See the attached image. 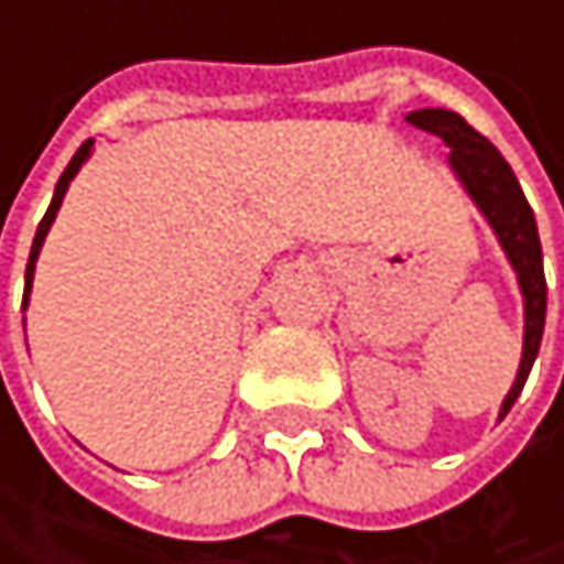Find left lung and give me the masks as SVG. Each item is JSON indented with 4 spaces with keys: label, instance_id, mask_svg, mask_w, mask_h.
I'll use <instances>...</instances> for the list:
<instances>
[{
    "label": "left lung",
    "instance_id": "8db88e82",
    "mask_svg": "<svg viewBox=\"0 0 564 564\" xmlns=\"http://www.w3.org/2000/svg\"><path fill=\"white\" fill-rule=\"evenodd\" d=\"M408 123L424 133L441 137L451 147V166L467 185V192L474 195V202L480 205V212L490 218L507 258L519 274V286L525 296V339H522V362H519L516 382L500 411V417H507L512 401L519 398L529 379V369L539 356V343L545 329V271H542V245L535 231V215L509 163L500 156V150L484 133H477L460 113L427 107V110L408 113Z\"/></svg>",
    "mask_w": 564,
    "mask_h": 564
}]
</instances>
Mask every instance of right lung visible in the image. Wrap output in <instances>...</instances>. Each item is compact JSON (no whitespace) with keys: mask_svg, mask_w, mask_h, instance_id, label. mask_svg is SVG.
I'll return each instance as SVG.
<instances>
[{"mask_svg":"<svg viewBox=\"0 0 564 564\" xmlns=\"http://www.w3.org/2000/svg\"><path fill=\"white\" fill-rule=\"evenodd\" d=\"M90 147H94V140H87V143H80V150L74 153V160L67 163V170L61 172V178H57V185H55V198H52V205H48V212H45V218L39 221V231H35V241H32V254H29V268H25V296H29V290H32V274H35V261H39V251H42V241H45V235H48V228H52V221H55L57 208H61V198H64V192H67V182L74 178V172L80 170V163L87 160V153H90Z\"/></svg>","mask_w":564,"mask_h":564,"instance_id":"add662e5","label":"right lung"}]
</instances>
